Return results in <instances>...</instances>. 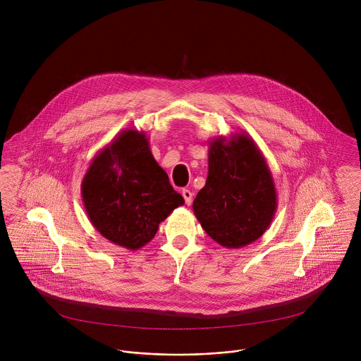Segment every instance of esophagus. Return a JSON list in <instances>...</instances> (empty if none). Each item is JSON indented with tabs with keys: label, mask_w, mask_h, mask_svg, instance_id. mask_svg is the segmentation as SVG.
Returning a JSON list of instances; mask_svg holds the SVG:
<instances>
[{
	"label": "esophagus",
	"mask_w": 361,
	"mask_h": 361,
	"mask_svg": "<svg viewBox=\"0 0 361 361\" xmlns=\"http://www.w3.org/2000/svg\"><path fill=\"white\" fill-rule=\"evenodd\" d=\"M182 196H183L186 204L190 206L192 202H193V193H192L189 189H183V190H182Z\"/></svg>",
	"instance_id": "esophagus-1"
}]
</instances>
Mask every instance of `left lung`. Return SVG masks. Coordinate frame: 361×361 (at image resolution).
<instances>
[{"mask_svg":"<svg viewBox=\"0 0 361 361\" xmlns=\"http://www.w3.org/2000/svg\"><path fill=\"white\" fill-rule=\"evenodd\" d=\"M278 207L268 164L247 133L218 136L208 149L206 186L193 211L207 235L226 249L256 242Z\"/></svg>","mask_w":361,"mask_h":361,"instance_id":"obj_1","label":"left lung"}]
</instances>
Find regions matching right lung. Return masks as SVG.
Returning a JSON list of instances; mask_svg holds the SVG:
<instances>
[{
	"label": "right lung",
	"mask_w": 361,
	"mask_h": 361,
	"mask_svg": "<svg viewBox=\"0 0 361 361\" xmlns=\"http://www.w3.org/2000/svg\"><path fill=\"white\" fill-rule=\"evenodd\" d=\"M82 199L93 226L109 242L139 250L183 197L157 164L145 132L122 130L93 158Z\"/></svg>",
	"instance_id": "1"
}]
</instances>
